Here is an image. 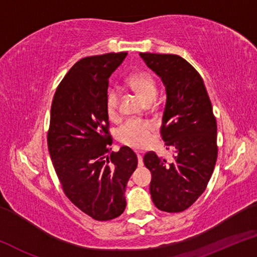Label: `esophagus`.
Instances as JSON below:
<instances>
[{
  "label": "esophagus",
  "mask_w": 257,
  "mask_h": 257,
  "mask_svg": "<svg viewBox=\"0 0 257 257\" xmlns=\"http://www.w3.org/2000/svg\"><path fill=\"white\" fill-rule=\"evenodd\" d=\"M137 158H138V165L139 167H143L144 165V162H143V156L141 153H137Z\"/></svg>",
  "instance_id": "esophagus-1"
}]
</instances>
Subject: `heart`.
Masks as SVG:
<instances>
[{
  "instance_id": "obj_1",
  "label": "heart",
  "mask_w": 257,
  "mask_h": 257,
  "mask_svg": "<svg viewBox=\"0 0 257 257\" xmlns=\"http://www.w3.org/2000/svg\"><path fill=\"white\" fill-rule=\"evenodd\" d=\"M128 86L145 103L150 104L154 101L158 94V85L154 77L150 72L136 71L132 73L127 79ZM120 93L118 89L110 88L105 95V110L111 120L119 116ZM153 125L147 121L129 120L119 129V139L121 143L134 149H144L151 141Z\"/></svg>"
}]
</instances>
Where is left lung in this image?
<instances>
[{
	"instance_id": "left-lung-1",
	"label": "left lung",
	"mask_w": 257,
	"mask_h": 257,
	"mask_svg": "<svg viewBox=\"0 0 257 257\" xmlns=\"http://www.w3.org/2000/svg\"><path fill=\"white\" fill-rule=\"evenodd\" d=\"M167 89L161 136L172 162L147 152L144 163L152 173L151 196L159 210L182 212L206 189L217 158L216 120L202 77L176 54L139 53Z\"/></svg>"
}]
</instances>
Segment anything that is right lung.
<instances>
[{"label":"right lung","instance_id":"1","mask_svg":"<svg viewBox=\"0 0 257 257\" xmlns=\"http://www.w3.org/2000/svg\"><path fill=\"white\" fill-rule=\"evenodd\" d=\"M127 54L78 61L61 80L51 107L47 145L61 187L73 205L97 221L122 214L125 186L138 163L128 146L111 152L105 110L108 78Z\"/></svg>","mask_w":257,"mask_h":257}]
</instances>
